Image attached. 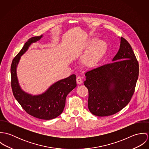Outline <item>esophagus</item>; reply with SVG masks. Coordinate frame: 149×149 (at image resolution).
I'll return each instance as SVG.
<instances>
[{
    "label": "esophagus",
    "mask_w": 149,
    "mask_h": 149,
    "mask_svg": "<svg viewBox=\"0 0 149 149\" xmlns=\"http://www.w3.org/2000/svg\"><path fill=\"white\" fill-rule=\"evenodd\" d=\"M76 81H77V83L80 84L82 83V79L81 78L80 76H77V78H76Z\"/></svg>",
    "instance_id": "1"
}]
</instances>
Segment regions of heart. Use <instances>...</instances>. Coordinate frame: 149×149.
Segmentation results:
<instances>
[{"instance_id":"obj_1","label":"heart","mask_w":149,"mask_h":149,"mask_svg":"<svg viewBox=\"0 0 149 149\" xmlns=\"http://www.w3.org/2000/svg\"><path fill=\"white\" fill-rule=\"evenodd\" d=\"M106 44L103 41H99L97 38L89 40L86 44L87 50L91 49L82 59V64L88 68H91L98 63L105 50Z\"/></svg>"}]
</instances>
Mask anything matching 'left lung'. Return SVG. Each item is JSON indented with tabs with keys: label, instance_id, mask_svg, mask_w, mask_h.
Returning a JSON list of instances; mask_svg holds the SVG:
<instances>
[{
	"label": "left lung",
	"instance_id": "1",
	"mask_svg": "<svg viewBox=\"0 0 149 149\" xmlns=\"http://www.w3.org/2000/svg\"><path fill=\"white\" fill-rule=\"evenodd\" d=\"M112 61L85 73L88 109L97 116H110L122 110L135 91L139 64L131 45L123 37Z\"/></svg>",
	"mask_w": 149,
	"mask_h": 149
}]
</instances>
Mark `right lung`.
I'll use <instances>...</instances> for the list:
<instances>
[{"label":"right lung","instance_id":"obj_1","mask_svg":"<svg viewBox=\"0 0 149 149\" xmlns=\"http://www.w3.org/2000/svg\"><path fill=\"white\" fill-rule=\"evenodd\" d=\"M42 37V35L30 38L13 59L11 66V88L15 98L27 113L40 119L50 120L57 118L63 112L66 96L77 85L76 77L73 74L58 81L39 95L33 96L22 89L17 76V67L21 56L32 43L39 41Z\"/></svg>","mask_w":149,"mask_h":149}]
</instances>
